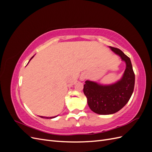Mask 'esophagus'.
I'll use <instances>...</instances> for the list:
<instances>
[{
    "label": "esophagus",
    "instance_id": "34e87169",
    "mask_svg": "<svg viewBox=\"0 0 152 152\" xmlns=\"http://www.w3.org/2000/svg\"><path fill=\"white\" fill-rule=\"evenodd\" d=\"M85 77L84 76H82V77H80V80H84V79H85Z\"/></svg>",
    "mask_w": 152,
    "mask_h": 152
}]
</instances>
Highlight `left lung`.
Returning <instances> with one entry per match:
<instances>
[{
    "mask_svg": "<svg viewBox=\"0 0 152 152\" xmlns=\"http://www.w3.org/2000/svg\"><path fill=\"white\" fill-rule=\"evenodd\" d=\"M110 48L126 63L122 79L108 86L100 85L89 80H86L84 85V93L89 108L100 115L113 114L121 110L130 99L134 87L135 75L130 58L119 49Z\"/></svg>",
    "mask_w": 152,
    "mask_h": 152,
    "instance_id": "left-lung-1",
    "label": "left lung"
}]
</instances>
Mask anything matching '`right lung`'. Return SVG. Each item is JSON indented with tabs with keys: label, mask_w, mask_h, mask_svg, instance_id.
<instances>
[{
	"label": "right lung",
	"mask_w": 152,
	"mask_h": 152,
	"mask_svg": "<svg viewBox=\"0 0 152 152\" xmlns=\"http://www.w3.org/2000/svg\"><path fill=\"white\" fill-rule=\"evenodd\" d=\"M34 56H33V57H31V59H30V61L31 60V59L32 58H34ZM29 61H28V63H29ZM42 117V116H40V117H41V118H54V117Z\"/></svg>",
	"instance_id": "right-lung-1"
}]
</instances>
